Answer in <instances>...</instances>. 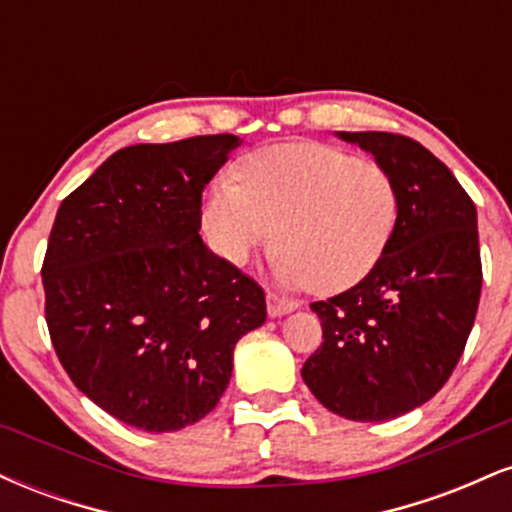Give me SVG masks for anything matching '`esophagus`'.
Returning <instances> with one entry per match:
<instances>
[{
	"label": "esophagus",
	"instance_id": "1",
	"mask_svg": "<svg viewBox=\"0 0 512 512\" xmlns=\"http://www.w3.org/2000/svg\"><path fill=\"white\" fill-rule=\"evenodd\" d=\"M296 308H298V303L291 301V298L276 296V293H267V313H269V317L289 315Z\"/></svg>",
	"mask_w": 512,
	"mask_h": 512
}]
</instances>
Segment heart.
<instances>
[{"mask_svg": "<svg viewBox=\"0 0 512 512\" xmlns=\"http://www.w3.org/2000/svg\"><path fill=\"white\" fill-rule=\"evenodd\" d=\"M233 182H214L202 228L221 260L248 262L279 240L274 274L281 284L344 291L373 272L399 216L397 185L375 161L327 144H276L245 156Z\"/></svg>", "mask_w": 512, "mask_h": 512, "instance_id": "obj_1", "label": "heart"}]
</instances>
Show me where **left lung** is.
Instances as JSON below:
<instances>
[{
  "mask_svg": "<svg viewBox=\"0 0 512 512\" xmlns=\"http://www.w3.org/2000/svg\"><path fill=\"white\" fill-rule=\"evenodd\" d=\"M397 185L399 216L373 272L310 305L322 344L301 370L322 407L351 421H390L448 383L481 293L477 207L426 146L390 132H337Z\"/></svg>",
  "mask_w": 512,
  "mask_h": 512,
  "instance_id": "1",
  "label": "left lung"
}]
</instances>
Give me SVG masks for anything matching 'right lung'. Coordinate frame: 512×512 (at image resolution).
Returning <instances> with one entry per match:
<instances>
[{"label": "right lung", "instance_id": "obj_1", "mask_svg": "<svg viewBox=\"0 0 512 512\" xmlns=\"http://www.w3.org/2000/svg\"><path fill=\"white\" fill-rule=\"evenodd\" d=\"M240 144L125 146L52 223L43 289L57 358L91 402L142 431L204 419L238 339L267 320L260 286L199 238L204 187Z\"/></svg>", "mask_w": 512, "mask_h": 512}]
</instances>
